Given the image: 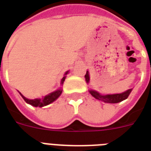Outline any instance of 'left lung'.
Masks as SVG:
<instances>
[{"label": "left lung", "mask_w": 151, "mask_h": 151, "mask_svg": "<svg viewBox=\"0 0 151 151\" xmlns=\"http://www.w3.org/2000/svg\"><path fill=\"white\" fill-rule=\"evenodd\" d=\"M85 81L88 84L90 81L89 78V73H88V71L87 70L86 72V74L85 75ZM131 89H129L125 91L124 92H122V93H119V94H113V95H103L99 94V92L95 91V90H89L90 94L92 95V96L96 98V99H99V100L103 101L104 103H120L122 101L126 99L128 97H129V94L131 93L132 92Z\"/></svg>", "instance_id": "1"}]
</instances>
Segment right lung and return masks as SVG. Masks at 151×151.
<instances>
[{
	"label": "right lung",
	"instance_id": "add662e5",
	"mask_svg": "<svg viewBox=\"0 0 151 151\" xmlns=\"http://www.w3.org/2000/svg\"><path fill=\"white\" fill-rule=\"evenodd\" d=\"M68 72L69 71H66V73H65L64 77L62 78V80H61L62 85L63 84L64 81H65V78H66V75L68 73ZM62 92H63V90H62L61 88H59V89L52 92V93H50V94L45 96L44 98H41V99H27L26 97L23 96L20 92H19V94L21 95V96L23 98V99L26 101V103H27L28 104H30V105L34 106H40V107H42V106H47L48 105V104H50V103H52V102H54L55 99H58L59 96L61 95Z\"/></svg>",
	"mask_w": 151,
	"mask_h": 151
}]
</instances>
